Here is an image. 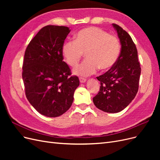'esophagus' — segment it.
Here are the masks:
<instances>
[{"mask_svg":"<svg viewBox=\"0 0 160 160\" xmlns=\"http://www.w3.org/2000/svg\"><path fill=\"white\" fill-rule=\"evenodd\" d=\"M79 81H80V83H85L87 79L85 78H83V77H79Z\"/></svg>","mask_w":160,"mask_h":160,"instance_id":"34e87169","label":"esophagus"}]
</instances>
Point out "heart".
Instances as JSON below:
<instances>
[{"label":"heart","mask_w":160,"mask_h":160,"mask_svg":"<svg viewBox=\"0 0 160 160\" xmlns=\"http://www.w3.org/2000/svg\"><path fill=\"white\" fill-rule=\"evenodd\" d=\"M119 38L100 28L90 27L77 33L75 41H65L62 53L66 62L75 67L83 53L87 59L72 71L76 75L89 76L98 71L108 70L117 61L120 54Z\"/></svg>","instance_id":"b5f03b06"}]
</instances>
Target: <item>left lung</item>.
Listing matches in <instances>:
<instances>
[{"mask_svg":"<svg viewBox=\"0 0 160 160\" xmlns=\"http://www.w3.org/2000/svg\"><path fill=\"white\" fill-rule=\"evenodd\" d=\"M112 25L121 42L120 55L109 70L97 77L101 86L93 101L99 109L115 113L124 109L135 98L139 88L141 67L132 37L119 25Z\"/></svg>","mask_w":160,"mask_h":160,"instance_id":"obj_1","label":"left lung"}]
</instances>
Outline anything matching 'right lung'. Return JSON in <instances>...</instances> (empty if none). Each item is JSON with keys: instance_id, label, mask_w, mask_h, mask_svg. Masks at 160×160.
Returning <instances> with one entry per match:
<instances>
[{"instance_id": "obj_1", "label": "right lung", "mask_w": 160, "mask_h": 160, "mask_svg": "<svg viewBox=\"0 0 160 160\" xmlns=\"http://www.w3.org/2000/svg\"><path fill=\"white\" fill-rule=\"evenodd\" d=\"M69 27L47 25L38 32L27 46L22 77L26 97L38 113L56 118L65 113L79 85L78 77L71 76L62 47Z\"/></svg>"}]
</instances>
